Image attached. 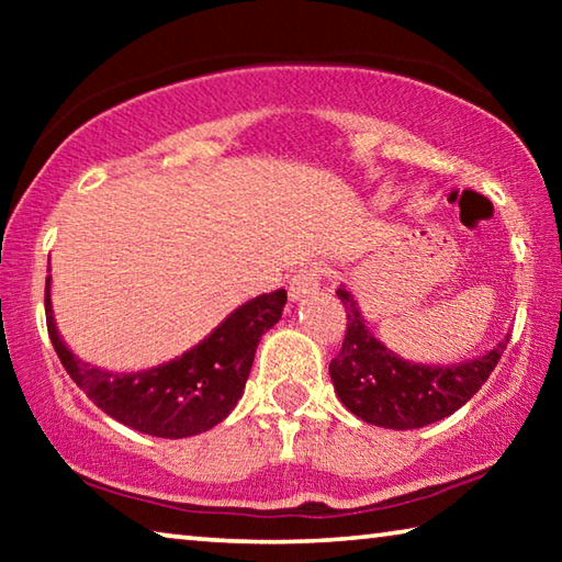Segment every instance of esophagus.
<instances>
[{
	"instance_id": "34e87169",
	"label": "esophagus",
	"mask_w": 562,
	"mask_h": 562,
	"mask_svg": "<svg viewBox=\"0 0 562 562\" xmlns=\"http://www.w3.org/2000/svg\"><path fill=\"white\" fill-rule=\"evenodd\" d=\"M322 274H325V270L317 268V265H312V268H304V270H297L290 278V284H288V292L292 300H300L304 297V294L315 292L319 288L322 282Z\"/></svg>"
}]
</instances>
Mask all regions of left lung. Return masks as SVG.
Instances as JSON below:
<instances>
[{"instance_id": "1", "label": "left lung", "mask_w": 562, "mask_h": 562, "mask_svg": "<svg viewBox=\"0 0 562 562\" xmlns=\"http://www.w3.org/2000/svg\"><path fill=\"white\" fill-rule=\"evenodd\" d=\"M337 297L345 304L347 329L339 355L329 361L335 392L361 422L384 429H422L451 416L486 384L510 339L465 364H412L364 327L357 302L345 288L337 290Z\"/></svg>"}]
</instances>
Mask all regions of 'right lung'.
Segmentation results:
<instances>
[{"mask_svg":"<svg viewBox=\"0 0 562 562\" xmlns=\"http://www.w3.org/2000/svg\"><path fill=\"white\" fill-rule=\"evenodd\" d=\"M284 302V290L260 294L237 307L211 337L180 359L148 372L111 374L83 364L64 347L52 317L49 278L44 290L46 329L76 386L111 418L160 439L207 431L233 412L250 376L258 341L282 317Z\"/></svg>","mask_w":562,"mask_h":562,"instance_id":"1","label":"right lung"}]
</instances>
